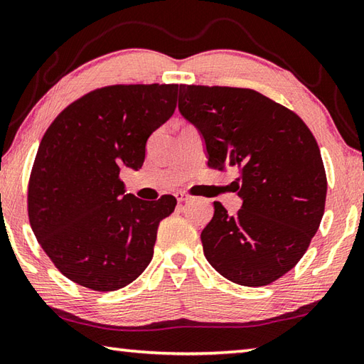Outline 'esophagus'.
Here are the masks:
<instances>
[{
	"label": "esophagus",
	"instance_id": "34e87169",
	"mask_svg": "<svg viewBox=\"0 0 364 364\" xmlns=\"http://www.w3.org/2000/svg\"><path fill=\"white\" fill-rule=\"evenodd\" d=\"M175 197H176V200L180 202V203H181V202H188V200L191 199V197H189L186 193H176Z\"/></svg>",
	"mask_w": 364,
	"mask_h": 364
}]
</instances>
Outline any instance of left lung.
<instances>
[{"label": "left lung", "mask_w": 364, "mask_h": 364, "mask_svg": "<svg viewBox=\"0 0 364 364\" xmlns=\"http://www.w3.org/2000/svg\"><path fill=\"white\" fill-rule=\"evenodd\" d=\"M178 109L200 132L211 168H239L242 208L220 202L200 239L216 272L264 287L306 253L325 213L326 173L312 132L293 111L251 89L180 85Z\"/></svg>", "instance_id": "left-lung-1"}]
</instances>
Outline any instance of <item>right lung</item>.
I'll return each instance as SVG.
<instances>
[{
	"instance_id": "right-lung-1",
	"label": "right lung",
	"mask_w": 364,
	"mask_h": 364,
	"mask_svg": "<svg viewBox=\"0 0 364 364\" xmlns=\"http://www.w3.org/2000/svg\"><path fill=\"white\" fill-rule=\"evenodd\" d=\"M178 84L109 85L65 108L46 130L28 184V218L60 272L114 291L153 259L157 228L176 199L125 194L122 167L141 168L146 141L175 113Z\"/></svg>"
}]
</instances>
